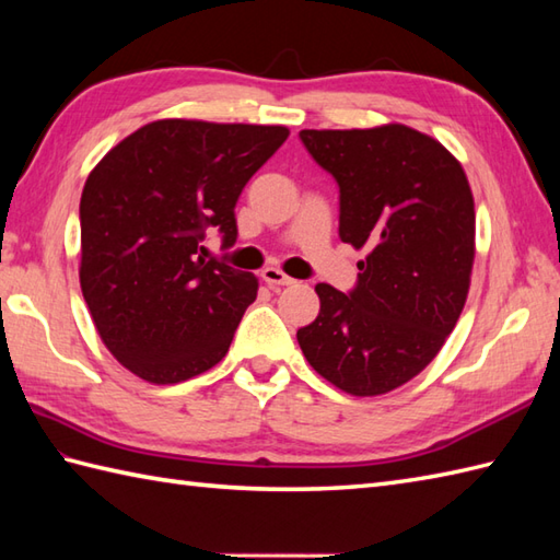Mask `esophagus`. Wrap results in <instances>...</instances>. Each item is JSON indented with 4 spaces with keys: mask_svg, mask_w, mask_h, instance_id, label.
Returning a JSON list of instances; mask_svg holds the SVG:
<instances>
[{
    "mask_svg": "<svg viewBox=\"0 0 560 560\" xmlns=\"http://www.w3.org/2000/svg\"><path fill=\"white\" fill-rule=\"evenodd\" d=\"M261 279L267 281V287L271 289H279V287H291V283H295V279H291L289 273H283L281 269L277 267H267L261 269Z\"/></svg>",
    "mask_w": 560,
    "mask_h": 560,
    "instance_id": "obj_1",
    "label": "esophagus"
}]
</instances>
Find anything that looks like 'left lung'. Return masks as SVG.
<instances>
[{
    "label": "left lung",
    "instance_id": "1",
    "mask_svg": "<svg viewBox=\"0 0 560 560\" xmlns=\"http://www.w3.org/2000/svg\"><path fill=\"white\" fill-rule=\"evenodd\" d=\"M339 183V237L365 249L347 295L317 283L319 315L299 329L327 383L377 397L409 383L443 349L467 303L477 217L462 163L419 129H303Z\"/></svg>",
    "mask_w": 560,
    "mask_h": 560
}]
</instances>
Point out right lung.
<instances>
[{"instance_id":"1","label":"right lung","mask_w":560,"mask_h":560,"mask_svg":"<svg viewBox=\"0 0 560 560\" xmlns=\"http://www.w3.org/2000/svg\"><path fill=\"white\" fill-rule=\"evenodd\" d=\"M287 137L281 125L168 117L125 137L89 173L81 293L129 373L175 385L229 353L259 281L205 259L201 237L219 225L223 247L235 243V201Z\"/></svg>"}]
</instances>
